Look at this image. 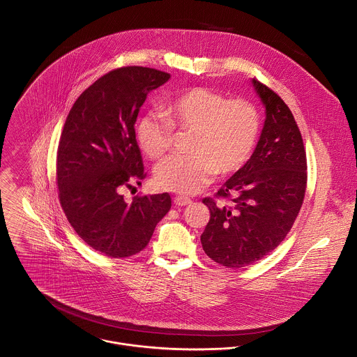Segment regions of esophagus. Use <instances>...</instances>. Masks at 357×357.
<instances>
[{
	"label": "esophagus",
	"instance_id": "obj_1",
	"mask_svg": "<svg viewBox=\"0 0 357 357\" xmlns=\"http://www.w3.org/2000/svg\"><path fill=\"white\" fill-rule=\"evenodd\" d=\"M174 203L176 206H188V205H190L192 200L185 196H176V197H174Z\"/></svg>",
	"mask_w": 357,
	"mask_h": 357
}]
</instances>
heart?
Instances as JSON below:
<instances>
[{"instance_id":"heart-1","label":"heart","mask_w":357,"mask_h":357,"mask_svg":"<svg viewBox=\"0 0 357 357\" xmlns=\"http://www.w3.org/2000/svg\"><path fill=\"white\" fill-rule=\"evenodd\" d=\"M161 114L145 113L135 123V138L149 160H161L171 148L172 128L192 131L186 157H172L154 172L155 185L168 192L193 195L215 175H231L251 157L260 132L257 109L243 98L227 100L208 87L186 89L169 98Z\"/></svg>"}]
</instances>
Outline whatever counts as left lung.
<instances>
[{
    "mask_svg": "<svg viewBox=\"0 0 357 357\" xmlns=\"http://www.w3.org/2000/svg\"><path fill=\"white\" fill-rule=\"evenodd\" d=\"M251 84L266 109L257 146L216 193L230 197L231 206L203 199L211 220L200 236L202 247L227 268L252 264L285 238L307 188V154L291 110L266 84L256 79Z\"/></svg>",
    "mask_w": 357,
    "mask_h": 357,
    "instance_id": "left-lung-1",
    "label": "left lung"
}]
</instances>
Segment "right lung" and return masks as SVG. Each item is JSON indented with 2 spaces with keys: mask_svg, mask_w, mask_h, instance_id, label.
<instances>
[{
  "mask_svg": "<svg viewBox=\"0 0 357 357\" xmlns=\"http://www.w3.org/2000/svg\"><path fill=\"white\" fill-rule=\"evenodd\" d=\"M171 75L142 66L109 72L75 101L61 135L56 179L62 209L91 248L124 259L149 243L171 209V196H135L127 203L124 186L145 178L134 124L151 90Z\"/></svg>",
  "mask_w": 357,
  "mask_h": 357,
  "instance_id": "obj_1",
  "label": "right lung"
}]
</instances>
